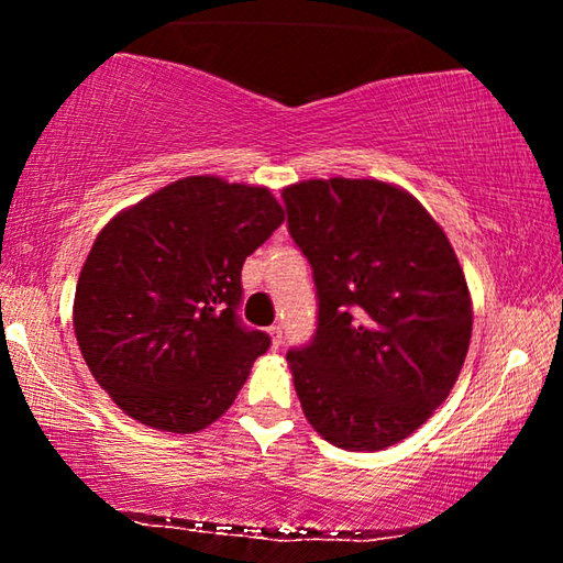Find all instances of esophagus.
Returning <instances> with one entry per match:
<instances>
[{
  "label": "esophagus",
  "mask_w": 563,
  "mask_h": 563,
  "mask_svg": "<svg viewBox=\"0 0 563 563\" xmlns=\"http://www.w3.org/2000/svg\"><path fill=\"white\" fill-rule=\"evenodd\" d=\"M268 335H271V340H273V347L278 350V347L283 345V328H280V325L268 328Z\"/></svg>",
  "instance_id": "obj_1"
}]
</instances>
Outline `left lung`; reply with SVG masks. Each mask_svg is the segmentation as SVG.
Listing matches in <instances>:
<instances>
[{"instance_id": "left-lung-1", "label": "left lung", "mask_w": 563, "mask_h": 563, "mask_svg": "<svg viewBox=\"0 0 563 563\" xmlns=\"http://www.w3.org/2000/svg\"><path fill=\"white\" fill-rule=\"evenodd\" d=\"M283 201L320 300L316 338L288 352L302 412L340 450L402 442L450 397L470 350L454 247L385 180L310 178L283 188Z\"/></svg>"}]
</instances>
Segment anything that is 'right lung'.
Listing matches in <instances>:
<instances>
[{
	"mask_svg": "<svg viewBox=\"0 0 563 563\" xmlns=\"http://www.w3.org/2000/svg\"><path fill=\"white\" fill-rule=\"evenodd\" d=\"M283 221L268 188L188 176L101 228L76 283L74 332L119 409L190 434L233 405L271 347L238 320L241 271Z\"/></svg>",
	"mask_w": 563,
	"mask_h": 563,
	"instance_id": "add662e5",
	"label": "right lung"
}]
</instances>
